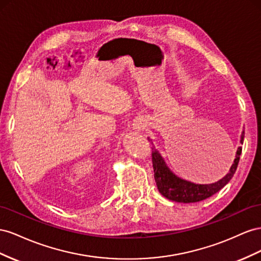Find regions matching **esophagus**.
Instances as JSON below:
<instances>
[{
  "instance_id": "obj_1",
  "label": "esophagus",
  "mask_w": 261,
  "mask_h": 261,
  "mask_svg": "<svg viewBox=\"0 0 261 261\" xmlns=\"http://www.w3.org/2000/svg\"><path fill=\"white\" fill-rule=\"evenodd\" d=\"M141 126H142V125H136V129H141Z\"/></svg>"
}]
</instances>
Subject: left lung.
<instances>
[{
	"label": "left lung",
	"instance_id": "1",
	"mask_svg": "<svg viewBox=\"0 0 261 261\" xmlns=\"http://www.w3.org/2000/svg\"><path fill=\"white\" fill-rule=\"evenodd\" d=\"M244 135L245 133L243 132L241 143L244 142ZM241 154L242 146L237 148L236 158L234 160V163L232 164V166L229 168V172L225 177H223L221 180L209 185H197L177 177L172 170L167 167L159 151L156 150L155 147H152V162L156 186H158V189L162 196L172 201H175V202L190 203L202 201L204 199L210 198L214 193L220 191L230 179H232V177L234 176L237 169Z\"/></svg>",
	"mask_w": 261,
	"mask_h": 261
}]
</instances>
